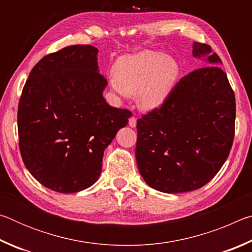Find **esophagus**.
Wrapping results in <instances>:
<instances>
[{
    "mask_svg": "<svg viewBox=\"0 0 252 252\" xmlns=\"http://www.w3.org/2000/svg\"><path fill=\"white\" fill-rule=\"evenodd\" d=\"M129 126H130L131 127H135V126H136V118L131 117V118L129 119Z\"/></svg>",
    "mask_w": 252,
    "mask_h": 252,
    "instance_id": "esophagus-1",
    "label": "esophagus"
}]
</instances>
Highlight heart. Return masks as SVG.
I'll list each match as a JSON object with an SVG mask.
<instances>
[{"label": "heart", "instance_id": "1", "mask_svg": "<svg viewBox=\"0 0 252 252\" xmlns=\"http://www.w3.org/2000/svg\"><path fill=\"white\" fill-rule=\"evenodd\" d=\"M180 75L178 62L156 51L123 55L116 62L110 85L122 96L136 93L140 108L153 110L164 103Z\"/></svg>", "mask_w": 252, "mask_h": 252}]
</instances>
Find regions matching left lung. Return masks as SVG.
<instances>
[{
	"label": "left lung",
	"instance_id": "8db88e82",
	"mask_svg": "<svg viewBox=\"0 0 252 252\" xmlns=\"http://www.w3.org/2000/svg\"><path fill=\"white\" fill-rule=\"evenodd\" d=\"M192 55L208 66L176 84L160 108L136 122L140 174L164 193L197 190L218 173L231 150L236 99L221 60L210 45L194 42Z\"/></svg>",
	"mask_w": 252,
	"mask_h": 252
}]
</instances>
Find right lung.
<instances>
[{
	"instance_id": "add662e5",
	"label": "right lung",
	"mask_w": 252,
	"mask_h": 252,
	"mask_svg": "<svg viewBox=\"0 0 252 252\" xmlns=\"http://www.w3.org/2000/svg\"><path fill=\"white\" fill-rule=\"evenodd\" d=\"M92 45H70L42 58L24 84L18 110L19 147L41 185L61 193L91 187L105 148L132 113L109 105L108 82Z\"/></svg>"
}]
</instances>
